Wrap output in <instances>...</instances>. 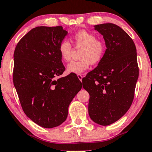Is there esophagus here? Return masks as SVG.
I'll return each instance as SVG.
<instances>
[{
    "label": "esophagus",
    "instance_id": "esophagus-1",
    "mask_svg": "<svg viewBox=\"0 0 152 152\" xmlns=\"http://www.w3.org/2000/svg\"><path fill=\"white\" fill-rule=\"evenodd\" d=\"M77 76H78V79H79L80 81H81L82 82V78H83V75L81 74H77Z\"/></svg>",
    "mask_w": 152,
    "mask_h": 152
}]
</instances>
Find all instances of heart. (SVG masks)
Returning <instances> with one entry per match:
<instances>
[{
  "label": "heart",
  "instance_id": "obj_1",
  "mask_svg": "<svg viewBox=\"0 0 152 152\" xmlns=\"http://www.w3.org/2000/svg\"><path fill=\"white\" fill-rule=\"evenodd\" d=\"M71 41L76 47H82L78 61L71 62L67 66L69 73L79 74L83 73L91 64H98L103 60L106 52V45L103 40L96 39V35L89 31L81 30L71 37ZM72 47L67 40H62L58 45V52L62 61L71 60Z\"/></svg>",
  "mask_w": 152,
  "mask_h": 152
}]
</instances>
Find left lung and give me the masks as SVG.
Instances as JSON below:
<instances>
[{"label": "left lung", "mask_w": 152, "mask_h": 152, "mask_svg": "<svg viewBox=\"0 0 152 152\" xmlns=\"http://www.w3.org/2000/svg\"><path fill=\"white\" fill-rule=\"evenodd\" d=\"M107 49L98 66L83 79L90 95L88 114L100 125H109L127 112L132 103L139 76L135 45L121 27L113 23L95 25Z\"/></svg>", "instance_id": "1"}]
</instances>
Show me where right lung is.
I'll list each match as a JSON object with an SVG mask.
<instances>
[{
  "label": "right lung",
  "mask_w": 152,
  "mask_h": 152,
  "mask_svg": "<svg viewBox=\"0 0 152 152\" xmlns=\"http://www.w3.org/2000/svg\"><path fill=\"white\" fill-rule=\"evenodd\" d=\"M67 33L61 26L34 27L14 52L13 83L22 108L45 128L57 127L66 120L71 100L82 88L75 75L54 78L65 71L58 45Z\"/></svg>",
  "instance_id": "add662e5"
}]
</instances>
